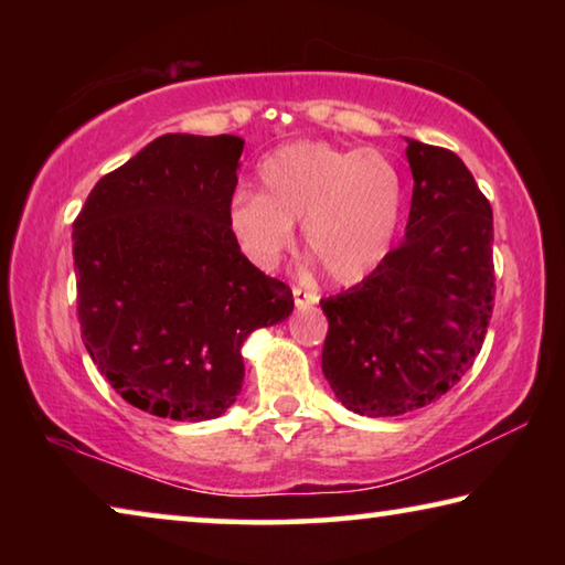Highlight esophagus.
<instances>
[{"label": "esophagus", "instance_id": "esophagus-1", "mask_svg": "<svg viewBox=\"0 0 565 565\" xmlns=\"http://www.w3.org/2000/svg\"><path fill=\"white\" fill-rule=\"evenodd\" d=\"M294 303H296V309H311V306H317L319 303V296L313 294V291H306V289H301V286H294Z\"/></svg>", "mask_w": 565, "mask_h": 565}]
</instances>
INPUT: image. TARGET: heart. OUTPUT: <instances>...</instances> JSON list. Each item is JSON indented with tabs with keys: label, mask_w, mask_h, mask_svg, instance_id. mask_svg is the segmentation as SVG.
Returning <instances> with one entry per match:
<instances>
[{
	"label": "heart",
	"mask_w": 565,
	"mask_h": 565,
	"mask_svg": "<svg viewBox=\"0 0 565 565\" xmlns=\"http://www.w3.org/2000/svg\"><path fill=\"white\" fill-rule=\"evenodd\" d=\"M259 191H238L228 224L256 266L274 269L303 222V244L341 286L381 269L404 214V177L374 149L296 141L259 167Z\"/></svg>",
	"instance_id": "b5f03b06"
}]
</instances>
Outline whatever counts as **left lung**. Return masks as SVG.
I'll list each match as a JSON object with an SVG mask.
<instances>
[{
	"label": "left lung",
	"mask_w": 565,
	"mask_h": 565,
	"mask_svg": "<svg viewBox=\"0 0 565 565\" xmlns=\"http://www.w3.org/2000/svg\"><path fill=\"white\" fill-rule=\"evenodd\" d=\"M414 196L404 244L321 301V369L359 416H404L473 366L493 313V214L454 151L406 139Z\"/></svg>",
	"instance_id": "obj_1"
}]
</instances>
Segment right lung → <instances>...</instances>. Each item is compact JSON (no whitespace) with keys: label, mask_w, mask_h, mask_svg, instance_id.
I'll return each instance as SVG.
<instances>
[{"label":"right lung","mask_w":565,"mask_h":565,"mask_svg":"<svg viewBox=\"0 0 565 565\" xmlns=\"http://www.w3.org/2000/svg\"><path fill=\"white\" fill-rule=\"evenodd\" d=\"M242 151L232 134H164L102 177L74 218L82 341L151 416H222L248 333L294 311L289 286L246 259L228 224Z\"/></svg>","instance_id":"add662e5"}]
</instances>
